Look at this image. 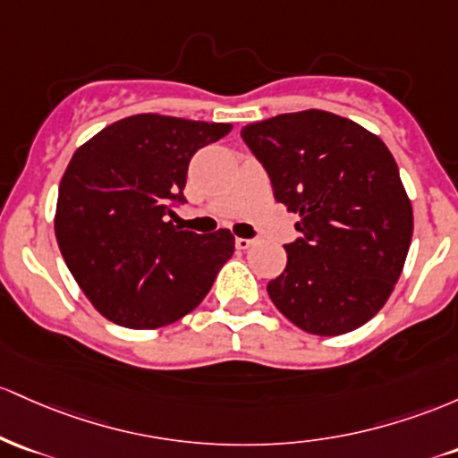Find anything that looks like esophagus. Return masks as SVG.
Here are the masks:
<instances>
[{
  "mask_svg": "<svg viewBox=\"0 0 458 458\" xmlns=\"http://www.w3.org/2000/svg\"><path fill=\"white\" fill-rule=\"evenodd\" d=\"M253 242H255V240H249V238H235V246H238L240 250L250 249V246H253Z\"/></svg>",
  "mask_w": 458,
  "mask_h": 458,
  "instance_id": "1",
  "label": "esophagus"
}]
</instances>
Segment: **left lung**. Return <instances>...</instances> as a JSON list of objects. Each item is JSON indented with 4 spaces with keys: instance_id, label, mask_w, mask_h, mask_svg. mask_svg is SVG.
<instances>
[{
    "instance_id": "1",
    "label": "left lung",
    "mask_w": 458,
    "mask_h": 458,
    "mask_svg": "<svg viewBox=\"0 0 458 458\" xmlns=\"http://www.w3.org/2000/svg\"><path fill=\"white\" fill-rule=\"evenodd\" d=\"M244 142L272 192L301 216V238L268 296L311 335H342L377 316L394 292L413 235L398 164L377 133L325 110L250 123Z\"/></svg>"
}]
</instances>
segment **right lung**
I'll list each match as a JSON object with an SVG mask.
<instances>
[{
  "mask_svg": "<svg viewBox=\"0 0 458 458\" xmlns=\"http://www.w3.org/2000/svg\"><path fill=\"white\" fill-rule=\"evenodd\" d=\"M231 131L229 123L133 114L84 142L63 174L55 240L101 316L127 328L173 325L203 301L233 255L229 229L174 227L188 164Z\"/></svg>",
  "mask_w": 458,
  "mask_h": 458,
  "instance_id": "1",
  "label": "right lung"
}]
</instances>
